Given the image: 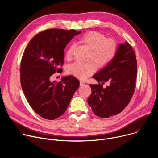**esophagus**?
Returning a JSON list of instances; mask_svg holds the SVG:
<instances>
[{
	"mask_svg": "<svg viewBox=\"0 0 158 158\" xmlns=\"http://www.w3.org/2000/svg\"><path fill=\"white\" fill-rule=\"evenodd\" d=\"M84 84H85V82H84V81H80V85H81V86H83Z\"/></svg>",
	"mask_w": 158,
	"mask_h": 158,
	"instance_id": "1",
	"label": "esophagus"
}]
</instances>
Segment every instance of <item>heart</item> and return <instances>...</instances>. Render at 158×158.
<instances>
[{
    "mask_svg": "<svg viewBox=\"0 0 158 158\" xmlns=\"http://www.w3.org/2000/svg\"><path fill=\"white\" fill-rule=\"evenodd\" d=\"M80 40L91 49L89 59L93 60L99 67H103L110 62L115 57L118 46L112 39H106L104 35L96 31H89L80 38ZM75 45L71 44L65 52V59L73 58ZM96 70V64L91 60L85 63L74 62L67 67V72L80 79H85L93 74Z\"/></svg>",
    "mask_w": 158,
    "mask_h": 158,
    "instance_id": "b5f03b06",
    "label": "heart"
}]
</instances>
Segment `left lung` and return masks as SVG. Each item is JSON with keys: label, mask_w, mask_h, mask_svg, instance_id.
<instances>
[{"label": "left lung", "mask_w": 158, "mask_h": 158, "mask_svg": "<svg viewBox=\"0 0 158 158\" xmlns=\"http://www.w3.org/2000/svg\"><path fill=\"white\" fill-rule=\"evenodd\" d=\"M136 76V55L126 41L119 45L114 59L93 76L99 84H89L92 93L87 102L94 114L107 118L122 112L134 94ZM104 82L109 85L103 88Z\"/></svg>", "instance_id": "left-lung-1"}]
</instances>
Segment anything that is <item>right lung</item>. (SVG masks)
Returning <instances> with one entry per match:
<instances>
[{
  "label": "right lung",
  "instance_id": "1",
  "mask_svg": "<svg viewBox=\"0 0 158 158\" xmlns=\"http://www.w3.org/2000/svg\"><path fill=\"white\" fill-rule=\"evenodd\" d=\"M81 31L51 29L35 35L29 42L20 62L22 91L40 117L54 120L62 115L79 86L72 75L60 82L51 81L52 76L62 71L66 45Z\"/></svg>",
  "mask_w": 158,
  "mask_h": 158
}]
</instances>
